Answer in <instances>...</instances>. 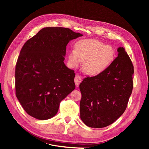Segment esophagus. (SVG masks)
Returning a JSON list of instances; mask_svg holds the SVG:
<instances>
[{"mask_svg":"<svg viewBox=\"0 0 149 149\" xmlns=\"http://www.w3.org/2000/svg\"><path fill=\"white\" fill-rule=\"evenodd\" d=\"M81 81H82V79H81V77L80 76H79V75H76V76H75V78H74V83H75V84H76V86H79V84L81 83Z\"/></svg>","mask_w":149,"mask_h":149,"instance_id":"1","label":"esophagus"}]
</instances>
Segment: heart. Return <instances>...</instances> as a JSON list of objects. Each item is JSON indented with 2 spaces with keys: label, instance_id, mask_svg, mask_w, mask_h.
<instances>
[{
  "label": "heart",
  "instance_id": "heart-1",
  "mask_svg": "<svg viewBox=\"0 0 149 149\" xmlns=\"http://www.w3.org/2000/svg\"><path fill=\"white\" fill-rule=\"evenodd\" d=\"M115 58L113 47L96 39L80 40L76 44V49H71L68 54L72 66H77L83 61L84 71L90 75L102 73L112 64Z\"/></svg>",
  "mask_w": 149,
  "mask_h": 149
}]
</instances>
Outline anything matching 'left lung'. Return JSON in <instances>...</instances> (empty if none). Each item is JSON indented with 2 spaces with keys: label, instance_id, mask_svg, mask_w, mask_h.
<instances>
[{
  "label": "left lung",
  "instance_id": "left-lung-1",
  "mask_svg": "<svg viewBox=\"0 0 149 149\" xmlns=\"http://www.w3.org/2000/svg\"><path fill=\"white\" fill-rule=\"evenodd\" d=\"M118 52V56L107 70L85 78L79 84L80 118L88 127L109 125L127 107L133 88L134 66L123 47Z\"/></svg>",
  "mask_w": 149,
  "mask_h": 149
}]
</instances>
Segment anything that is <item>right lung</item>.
Segmentation results:
<instances>
[{
    "label": "right lung",
    "instance_id": "right-lung-1",
    "mask_svg": "<svg viewBox=\"0 0 149 149\" xmlns=\"http://www.w3.org/2000/svg\"><path fill=\"white\" fill-rule=\"evenodd\" d=\"M81 36L68 28L46 27L24 45L15 66V93L29 115L53 118L74 89V71L64 60L67 44Z\"/></svg>",
    "mask_w": 149,
    "mask_h": 149
}]
</instances>
